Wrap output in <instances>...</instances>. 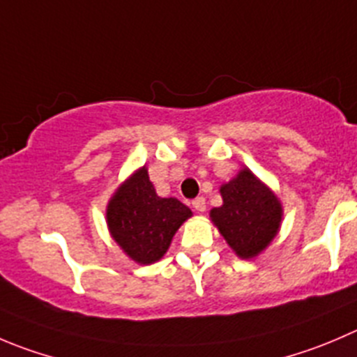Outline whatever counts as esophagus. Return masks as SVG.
Masks as SVG:
<instances>
[{
	"mask_svg": "<svg viewBox=\"0 0 357 357\" xmlns=\"http://www.w3.org/2000/svg\"><path fill=\"white\" fill-rule=\"evenodd\" d=\"M192 206L193 209L199 211V213H204V211H206V199H204V197H197L192 202Z\"/></svg>",
	"mask_w": 357,
	"mask_h": 357,
	"instance_id": "1",
	"label": "esophagus"
}]
</instances>
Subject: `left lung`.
Returning <instances> with one entry per match:
<instances>
[{
    "instance_id": "left-lung-1",
    "label": "left lung",
    "mask_w": 357,
    "mask_h": 357,
    "mask_svg": "<svg viewBox=\"0 0 357 357\" xmlns=\"http://www.w3.org/2000/svg\"><path fill=\"white\" fill-rule=\"evenodd\" d=\"M220 193L223 204L209 211L211 221L238 258H256L281 230V200L248 167L223 183Z\"/></svg>"
}]
</instances>
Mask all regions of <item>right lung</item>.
<instances>
[{"instance_id":"add662e5","label":"right lung","mask_w":357,"mask_h":357,"mask_svg":"<svg viewBox=\"0 0 357 357\" xmlns=\"http://www.w3.org/2000/svg\"><path fill=\"white\" fill-rule=\"evenodd\" d=\"M192 216V211L178 199L157 195L146 165L119 185L106 206L109 235L139 265L158 261L179 227Z\"/></svg>"}]
</instances>
